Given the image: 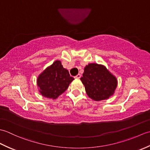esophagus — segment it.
<instances>
[{"mask_svg":"<svg viewBox=\"0 0 150 150\" xmlns=\"http://www.w3.org/2000/svg\"><path fill=\"white\" fill-rule=\"evenodd\" d=\"M81 77V74H79V73L78 75H76L75 77V79H80Z\"/></svg>","mask_w":150,"mask_h":150,"instance_id":"obj_1","label":"esophagus"}]
</instances>
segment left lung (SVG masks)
<instances>
[{"instance_id":"obj_1","label":"left lung","mask_w":150,"mask_h":150,"mask_svg":"<svg viewBox=\"0 0 150 150\" xmlns=\"http://www.w3.org/2000/svg\"><path fill=\"white\" fill-rule=\"evenodd\" d=\"M81 80L88 97L95 101L107 99L113 95L117 80L106 67L95 63L85 67Z\"/></svg>"}]
</instances>
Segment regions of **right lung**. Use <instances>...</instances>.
<instances>
[{
  "instance_id": "add662e5",
  "label": "right lung",
  "mask_w": 150,
  "mask_h": 150,
  "mask_svg": "<svg viewBox=\"0 0 150 150\" xmlns=\"http://www.w3.org/2000/svg\"><path fill=\"white\" fill-rule=\"evenodd\" d=\"M74 80L68 70L63 68L60 60H56L39 75L37 86L44 97L55 99L68 89Z\"/></svg>"
}]
</instances>
